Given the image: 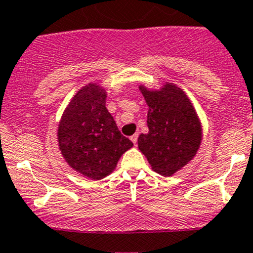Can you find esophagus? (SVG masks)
Instances as JSON below:
<instances>
[{"instance_id":"obj_1","label":"esophagus","mask_w":253,"mask_h":253,"mask_svg":"<svg viewBox=\"0 0 253 253\" xmlns=\"http://www.w3.org/2000/svg\"><path fill=\"white\" fill-rule=\"evenodd\" d=\"M130 140H132V143L136 145V141H138V134H133L130 136Z\"/></svg>"}]
</instances>
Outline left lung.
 <instances>
[{"instance_id":"8db88e82","label":"left lung","mask_w":253,"mask_h":253,"mask_svg":"<svg viewBox=\"0 0 253 253\" xmlns=\"http://www.w3.org/2000/svg\"><path fill=\"white\" fill-rule=\"evenodd\" d=\"M145 97L149 133L140 134L138 147L153 171L171 176L187 165L199 150L202 129L195 108L182 89L167 83L161 90L139 86Z\"/></svg>"}]
</instances>
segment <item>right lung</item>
Listing matches in <instances>:
<instances>
[{"label":"right lung","mask_w":253,"mask_h":253,"mask_svg":"<svg viewBox=\"0 0 253 253\" xmlns=\"http://www.w3.org/2000/svg\"><path fill=\"white\" fill-rule=\"evenodd\" d=\"M106 90L88 84L68 104L58 127V143L66 163L96 181L108 176L133 146L106 108Z\"/></svg>","instance_id":"obj_1"}]
</instances>
